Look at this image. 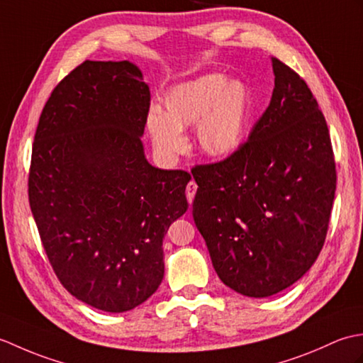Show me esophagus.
Instances as JSON below:
<instances>
[{
    "mask_svg": "<svg viewBox=\"0 0 363 363\" xmlns=\"http://www.w3.org/2000/svg\"><path fill=\"white\" fill-rule=\"evenodd\" d=\"M196 189H198V186H196V182H195V181H190V182L187 184L186 195H187V201H189L190 204L194 203V198H195V194H196Z\"/></svg>",
    "mask_w": 363,
    "mask_h": 363,
    "instance_id": "obj_1",
    "label": "esophagus"
}]
</instances>
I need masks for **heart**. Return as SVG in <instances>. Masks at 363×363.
I'll use <instances>...</instances> for the list:
<instances>
[{
	"mask_svg": "<svg viewBox=\"0 0 363 363\" xmlns=\"http://www.w3.org/2000/svg\"><path fill=\"white\" fill-rule=\"evenodd\" d=\"M165 112L148 115L150 135L165 156L186 146L182 129L196 125L198 148L211 157H228L240 148L251 120V96L242 82L221 74H206L184 82L165 96Z\"/></svg>",
	"mask_w": 363,
	"mask_h": 363,
	"instance_id": "b5f03b06",
	"label": "heart"
}]
</instances>
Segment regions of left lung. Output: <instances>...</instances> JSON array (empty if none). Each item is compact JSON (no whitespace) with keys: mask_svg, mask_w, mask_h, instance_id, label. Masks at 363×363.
<instances>
[{"mask_svg":"<svg viewBox=\"0 0 363 363\" xmlns=\"http://www.w3.org/2000/svg\"><path fill=\"white\" fill-rule=\"evenodd\" d=\"M274 89L248 140L195 165L194 220L229 289L265 298L290 287L325 245L337 172L325 115L306 81L273 57Z\"/></svg>","mask_w":363,"mask_h":363,"instance_id":"left-lung-1","label":"left lung"}]
</instances>
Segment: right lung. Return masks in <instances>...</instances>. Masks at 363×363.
<instances>
[{
    "label": "right lung",
    "instance_id": "add662e5",
    "mask_svg": "<svg viewBox=\"0 0 363 363\" xmlns=\"http://www.w3.org/2000/svg\"><path fill=\"white\" fill-rule=\"evenodd\" d=\"M150 101L134 64L84 60L35 130L28 195L43 250L60 284L99 311H130L157 290L162 242L189 207L191 176L145 159Z\"/></svg>",
    "mask_w": 363,
    "mask_h": 363
}]
</instances>
